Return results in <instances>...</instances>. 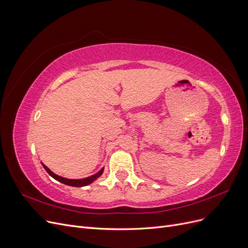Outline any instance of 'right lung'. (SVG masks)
Returning a JSON list of instances; mask_svg holds the SVG:
<instances>
[{
	"instance_id": "add662e5",
	"label": "right lung",
	"mask_w": 248,
	"mask_h": 248,
	"mask_svg": "<svg viewBox=\"0 0 248 248\" xmlns=\"http://www.w3.org/2000/svg\"><path fill=\"white\" fill-rule=\"evenodd\" d=\"M43 168L46 169V170L48 172V174H49L52 178L56 179V180H58V181L62 182V183H64V184H66V185H69V186H76V187L86 186V185H88V184H90V183H92L93 181H95V180H96L97 178L100 177V176L102 175V172H103V169H101L98 172H97V174H95V175H93V176H90V177L85 178V179L72 180V179H67V178L60 177V176H58V175L54 174V172H52V171H51V170H50L46 166H44V164H43Z\"/></svg>"
}]
</instances>
